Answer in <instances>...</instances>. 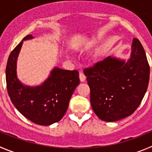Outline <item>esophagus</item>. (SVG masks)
I'll return each instance as SVG.
<instances>
[{
	"label": "esophagus",
	"instance_id": "obj_1",
	"mask_svg": "<svg viewBox=\"0 0 152 152\" xmlns=\"http://www.w3.org/2000/svg\"><path fill=\"white\" fill-rule=\"evenodd\" d=\"M86 76L84 75V73H82V72H80L79 73V79H80V81L82 82V83H84L85 81H86Z\"/></svg>",
	"mask_w": 152,
	"mask_h": 152
}]
</instances>
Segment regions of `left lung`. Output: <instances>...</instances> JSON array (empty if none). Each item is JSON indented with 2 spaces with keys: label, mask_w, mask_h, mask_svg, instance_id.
<instances>
[{
  "label": "left lung",
  "mask_w": 152,
  "mask_h": 152,
  "mask_svg": "<svg viewBox=\"0 0 152 152\" xmlns=\"http://www.w3.org/2000/svg\"><path fill=\"white\" fill-rule=\"evenodd\" d=\"M84 74L91 90V104L100 119L119 121L135 112L149 82L150 67L140 40L133 39L128 60L108 56Z\"/></svg>",
  "instance_id": "left-lung-1"
}]
</instances>
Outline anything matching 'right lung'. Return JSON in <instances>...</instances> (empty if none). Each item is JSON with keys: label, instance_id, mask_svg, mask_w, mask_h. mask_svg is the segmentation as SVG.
Wrapping results in <instances>:
<instances>
[{"label": "right lung", "instance_id": "add662e5", "mask_svg": "<svg viewBox=\"0 0 152 152\" xmlns=\"http://www.w3.org/2000/svg\"><path fill=\"white\" fill-rule=\"evenodd\" d=\"M31 39V34L23 38L10 55L6 67L7 88L11 101L22 115L37 124L49 126L60 121L67 110L80 82L79 72L55 66L39 86L23 84L17 76V60L24 41Z\"/></svg>", "mask_w": 152, "mask_h": 152}]
</instances>
